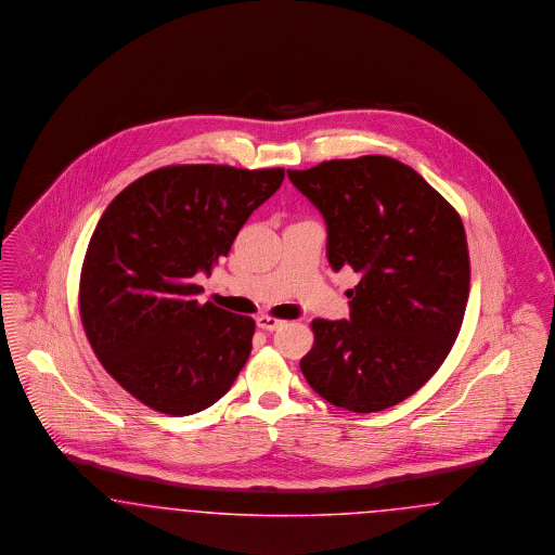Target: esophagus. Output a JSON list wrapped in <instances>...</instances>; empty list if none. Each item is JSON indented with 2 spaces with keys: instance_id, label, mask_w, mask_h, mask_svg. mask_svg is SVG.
I'll return each mask as SVG.
<instances>
[{
  "instance_id": "esophagus-1",
  "label": "esophagus",
  "mask_w": 555,
  "mask_h": 555,
  "mask_svg": "<svg viewBox=\"0 0 555 555\" xmlns=\"http://www.w3.org/2000/svg\"><path fill=\"white\" fill-rule=\"evenodd\" d=\"M284 323H286V321H282V319H278V317H269V314L257 317V325H259L261 330H266V332H275V330H280Z\"/></svg>"
}]
</instances>
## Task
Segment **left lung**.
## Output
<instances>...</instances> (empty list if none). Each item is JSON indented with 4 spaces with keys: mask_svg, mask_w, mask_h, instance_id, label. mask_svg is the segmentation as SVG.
Masks as SVG:
<instances>
[{
    "mask_svg": "<svg viewBox=\"0 0 555 555\" xmlns=\"http://www.w3.org/2000/svg\"><path fill=\"white\" fill-rule=\"evenodd\" d=\"M325 217L327 259L361 282L350 319H314L300 361L314 391L339 409L377 412L435 375L459 338L470 261L459 211L414 169L384 155L288 169Z\"/></svg>",
    "mask_w": 555,
    "mask_h": 555,
    "instance_id": "1",
    "label": "left lung"
}]
</instances>
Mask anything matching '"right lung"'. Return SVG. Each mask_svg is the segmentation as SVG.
<instances>
[{
  "label": "right lung",
  "mask_w": 555,
  "mask_h": 555,
  "mask_svg": "<svg viewBox=\"0 0 555 555\" xmlns=\"http://www.w3.org/2000/svg\"><path fill=\"white\" fill-rule=\"evenodd\" d=\"M282 180V168L166 166L103 211L80 271V319L103 369L149 409L194 414L236 382L255 321L201 305L194 275L228 257Z\"/></svg>",
  "instance_id": "obj_1"
}]
</instances>
